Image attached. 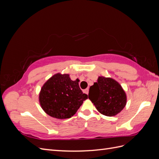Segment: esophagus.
Wrapping results in <instances>:
<instances>
[{
  "label": "esophagus",
  "mask_w": 159,
  "mask_h": 159,
  "mask_svg": "<svg viewBox=\"0 0 159 159\" xmlns=\"http://www.w3.org/2000/svg\"><path fill=\"white\" fill-rule=\"evenodd\" d=\"M84 92H85L86 94H88V93H89V89H88V88L85 89L84 90Z\"/></svg>",
  "instance_id": "1"
}]
</instances>
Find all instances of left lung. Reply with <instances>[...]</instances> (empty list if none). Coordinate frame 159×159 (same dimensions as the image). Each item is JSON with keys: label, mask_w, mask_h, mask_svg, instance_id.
I'll use <instances>...</instances> for the list:
<instances>
[{"label": "left lung", "mask_w": 159, "mask_h": 159, "mask_svg": "<svg viewBox=\"0 0 159 159\" xmlns=\"http://www.w3.org/2000/svg\"><path fill=\"white\" fill-rule=\"evenodd\" d=\"M98 111L105 116L112 117L119 113L127 103V95L116 80L99 76L91 85L88 95Z\"/></svg>", "instance_id": "8db88e82"}]
</instances>
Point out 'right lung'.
I'll use <instances>...</instances> for the list:
<instances>
[{
	"label": "right lung",
	"instance_id": "add662e5",
	"mask_svg": "<svg viewBox=\"0 0 159 159\" xmlns=\"http://www.w3.org/2000/svg\"><path fill=\"white\" fill-rule=\"evenodd\" d=\"M88 99L77 81L69 74L57 73L46 81L39 93V102L44 112L60 119L71 117Z\"/></svg>",
	"mask_w": 159,
	"mask_h": 159
}]
</instances>
